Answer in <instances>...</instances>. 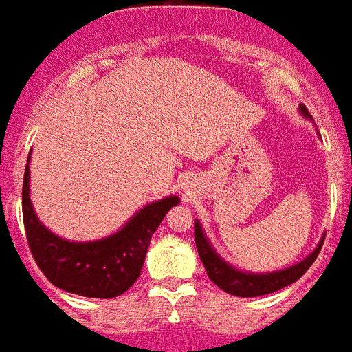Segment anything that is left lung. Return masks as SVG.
Instances as JSON below:
<instances>
[{"label": "left lung", "mask_w": 352, "mask_h": 352, "mask_svg": "<svg viewBox=\"0 0 352 352\" xmlns=\"http://www.w3.org/2000/svg\"><path fill=\"white\" fill-rule=\"evenodd\" d=\"M300 113L305 119H313L309 109L300 104ZM195 243L201 261H203L204 269L208 273V278L216 286H220L221 290L228 292L231 296H239V298H256V296H265V294H273L276 290H283L292 283H296L298 278L305 275L313 261L316 260L318 252L322 248L324 236L320 243L316 244V248L309 254L305 260L298 261L292 267L280 269V271H271V273H246L241 269L233 267L231 263L221 258L218 252L214 250L210 241L206 239L203 231L201 221L195 220Z\"/></svg>", "instance_id": "8db88e82"}]
</instances>
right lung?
<instances>
[{"label":"right lung","mask_w":352,"mask_h":352,"mask_svg":"<svg viewBox=\"0 0 352 352\" xmlns=\"http://www.w3.org/2000/svg\"><path fill=\"white\" fill-rule=\"evenodd\" d=\"M30 157L22 184V216L37 267L54 286L69 294L106 300L121 296L138 280L151 235L180 199L168 195L146 204L113 235L87 243L66 241L45 228L32 206Z\"/></svg>","instance_id":"add662e5"}]
</instances>
